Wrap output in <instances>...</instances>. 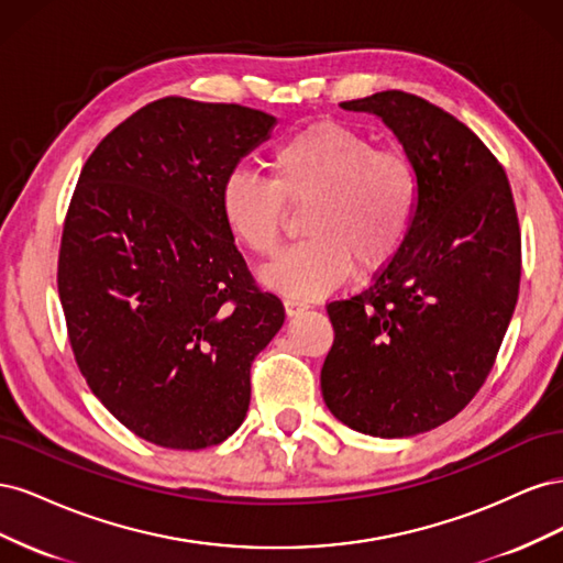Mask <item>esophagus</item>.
Here are the masks:
<instances>
[{"label": "esophagus", "instance_id": "obj_1", "mask_svg": "<svg viewBox=\"0 0 563 563\" xmlns=\"http://www.w3.org/2000/svg\"><path fill=\"white\" fill-rule=\"evenodd\" d=\"M284 308H286V314H288V317H294V314H298V312H302V310H308V305L296 300V298H286V300H284Z\"/></svg>", "mask_w": 563, "mask_h": 563}]
</instances>
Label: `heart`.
<instances>
[{
  "label": "heart",
  "instance_id": "1",
  "mask_svg": "<svg viewBox=\"0 0 563 563\" xmlns=\"http://www.w3.org/2000/svg\"><path fill=\"white\" fill-rule=\"evenodd\" d=\"M288 203L308 207V240L284 253L265 282L296 298L331 294L354 272L376 275L397 258L418 209V176L406 155L366 133L317 122L279 141L269 178L236 168L220 187L225 225L258 258L284 244Z\"/></svg>",
  "mask_w": 563,
  "mask_h": 563
}]
</instances>
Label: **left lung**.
<instances>
[{
  "mask_svg": "<svg viewBox=\"0 0 563 563\" xmlns=\"http://www.w3.org/2000/svg\"><path fill=\"white\" fill-rule=\"evenodd\" d=\"M340 108L397 133L418 209L397 258L327 305L323 401L356 432L413 437L463 411L496 364L519 298V216L503 164L446 110L397 89Z\"/></svg>",
  "mask_w": 563,
  "mask_h": 563,
  "instance_id": "left-lung-1",
  "label": "left lung"
}]
</instances>
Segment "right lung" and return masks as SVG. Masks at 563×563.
Listing matches in <instances>:
<instances>
[{"instance_id":"add662e5","label":"right lung","mask_w":563,"mask_h":563,"mask_svg":"<svg viewBox=\"0 0 563 563\" xmlns=\"http://www.w3.org/2000/svg\"><path fill=\"white\" fill-rule=\"evenodd\" d=\"M275 117L166 96L112 129L65 213L58 296L84 380L141 439L199 451L246 418L251 364L286 319L220 211Z\"/></svg>"}]
</instances>
